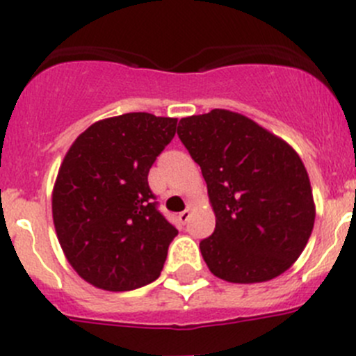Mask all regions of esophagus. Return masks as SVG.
<instances>
[{
	"label": "esophagus",
	"mask_w": 356,
	"mask_h": 356,
	"mask_svg": "<svg viewBox=\"0 0 356 356\" xmlns=\"http://www.w3.org/2000/svg\"><path fill=\"white\" fill-rule=\"evenodd\" d=\"M189 217H191V211L189 210H184L179 213V220H181V224H186V222L189 220Z\"/></svg>",
	"instance_id": "obj_1"
}]
</instances>
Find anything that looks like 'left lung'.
I'll return each instance as SVG.
<instances>
[{"label": "left lung", "mask_w": 356, "mask_h": 356, "mask_svg": "<svg viewBox=\"0 0 356 356\" xmlns=\"http://www.w3.org/2000/svg\"><path fill=\"white\" fill-rule=\"evenodd\" d=\"M177 136L200 165L215 211L213 234L200 243L211 274L251 284L288 270L315 222L298 153L251 118L220 108L181 118Z\"/></svg>", "instance_id": "obj_1"}]
</instances>
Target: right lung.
Masks as SVG:
<instances>
[{"label": "right lung", "mask_w": 356, "mask_h": 356, "mask_svg": "<svg viewBox=\"0 0 356 356\" xmlns=\"http://www.w3.org/2000/svg\"><path fill=\"white\" fill-rule=\"evenodd\" d=\"M177 118L145 111L105 118L67 152L53 188V222L68 264L89 284L131 291L160 275L177 229L148 186Z\"/></svg>", "instance_id": "obj_1"}]
</instances>
